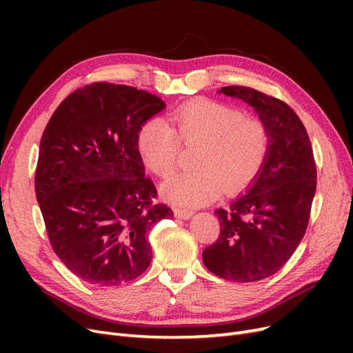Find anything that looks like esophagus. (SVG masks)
<instances>
[{"mask_svg": "<svg viewBox=\"0 0 353 353\" xmlns=\"http://www.w3.org/2000/svg\"><path fill=\"white\" fill-rule=\"evenodd\" d=\"M174 212H175V216L181 218V219H190L191 216H193V213H194L193 210L187 209V208H175Z\"/></svg>", "mask_w": 353, "mask_h": 353, "instance_id": "esophagus-1", "label": "esophagus"}]
</instances>
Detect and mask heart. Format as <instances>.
<instances>
[{
	"instance_id": "heart-1",
	"label": "heart",
	"mask_w": 353,
	"mask_h": 353,
	"mask_svg": "<svg viewBox=\"0 0 353 353\" xmlns=\"http://www.w3.org/2000/svg\"><path fill=\"white\" fill-rule=\"evenodd\" d=\"M169 122L152 117L137 134L144 165L159 176L175 170L185 145H201L197 170L181 172L162 185L165 199L178 206L197 208L215 200L222 190L234 194L258 176L270 152V134L254 117L213 100H196L178 108Z\"/></svg>"
}]
</instances>
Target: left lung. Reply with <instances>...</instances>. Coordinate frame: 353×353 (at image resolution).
<instances>
[{
  "label": "left lung",
  "instance_id": "8db88e82",
  "mask_svg": "<svg viewBox=\"0 0 353 353\" xmlns=\"http://www.w3.org/2000/svg\"><path fill=\"white\" fill-rule=\"evenodd\" d=\"M243 100L270 134V152L248 191L215 210L221 234L203 263L221 279L253 283L274 275L302 241L316 190V166L302 121L284 101L248 87L219 94Z\"/></svg>",
  "mask_w": 353,
  "mask_h": 353
}]
</instances>
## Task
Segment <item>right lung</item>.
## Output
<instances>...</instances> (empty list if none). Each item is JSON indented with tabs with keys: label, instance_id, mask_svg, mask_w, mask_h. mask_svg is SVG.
<instances>
[{
	"label": "right lung",
	"instance_id": "right-lung-1",
	"mask_svg": "<svg viewBox=\"0 0 353 353\" xmlns=\"http://www.w3.org/2000/svg\"><path fill=\"white\" fill-rule=\"evenodd\" d=\"M166 104L128 85L95 82L60 103L41 137L37 200L51 248L94 285H119L152 262L147 231L172 218L154 205L137 148L141 125Z\"/></svg>",
	"mask_w": 353,
	"mask_h": 353
}]
</instances>
